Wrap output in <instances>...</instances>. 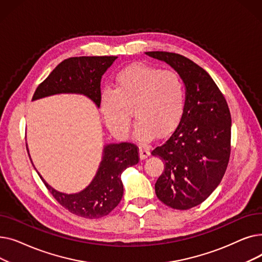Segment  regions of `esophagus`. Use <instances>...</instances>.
<instances>
[{
	"label": "esophagus",
	"instance_id": "esophagus-1",
	"mask_svg": "<svg viewBox=\"0 0 262 262\" xmlns=\"http://www.w3.org/2000/svg\"><path fill=\"white\" fill-rule=\"evenodd\" d=\"M139 154H140V158L141 159H145L150 155L149 148L146 145H140L139 146Z\"/></svg>",
	"mask_w": 262,
	"mask_h": 262
}]
</instances>
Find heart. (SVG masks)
<instances>
[{
    "instance_id": "1",
    "label": "heart",
    "mask_w": 262,
    "mask_h": 262,
    "mask_svg": "<svg viewBox=\"0 0 262 262\" xmlns=\"http://www.w3.org/2000/svg\"><path fill=\"white\" fill-rule=\"evenodd\" d=\"M186 107V87L175 71L136 64L116 77L114 89L101 95V113L109 130L120 138L128 135L134 112L135 134L141 141L166 136L181 122Z\"/></svg>"
}]
</instances>
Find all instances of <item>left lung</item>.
<instances>
[{
    "label": "left lung",
    "instance_id": "8db88e82",
    "mask_svg": "<svg viewBox=\"0 0 262 262\" xmlns=\"http://www.w3.org/2000/svg\"><path fill=\"white\" fill-rule=\"evenodd\" d=\"M170 64L186 87V107L170 138L152 150L164 170L155 184L157 198L169 207L187 210L207 199L221 183L230 156L231 117L211 76L183 55L146 52Z\"/></svg>",
    "mask_w": 262,
    "mask_h": 262
}]
</instances>
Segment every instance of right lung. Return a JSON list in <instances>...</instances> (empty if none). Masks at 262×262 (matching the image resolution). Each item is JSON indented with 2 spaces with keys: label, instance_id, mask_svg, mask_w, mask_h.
<instances>
[{
  "label": "right lung",
  "instance_id": "1",
  "mask_svg": "<svg viewBox=\"0 0 262 262\" xmlns=\"http://www.w3.org/2000/svg\"><path fill=\"white\" fill-rule=\"evenodd\" d=\"M117 58L80 56L61 61L37 87L33 101L59 93H76L86 95L96 107H100L102 76ZM138 149L136 144L129 142L105 145L98 172L90 185L78 193H62L52 188L39 173L38 175L54 199L71 213L86 219L102 217L112 212L120 203L123 196L121 174L126 168L138 163Z\"/></svg>",
  "mask_w": 262,
  "mask_h": 262
}]
</instances>
